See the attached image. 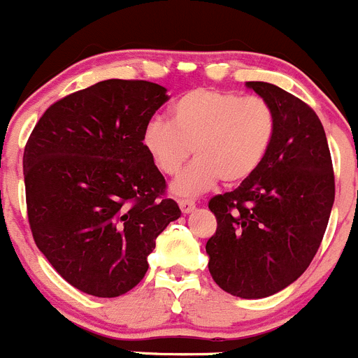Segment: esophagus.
<instances>
[{
	"instance_id": "34e87169",
	"label": "esophagus",
	"mask_w": 358,
	"mask_h": 358,
	"mask_svg": "<svg viewBox=\"0 0 358 358\" xmlns=\"http://www.w3.org/2000/svg\"><path fill=\"white\" fill-rule=\"evenodd\" d=\"M178 205H180V209H182L183 214L192 213V210H194V207H196V205H194V201H192V200H180Z\"/></svg>"
}]
</instances>
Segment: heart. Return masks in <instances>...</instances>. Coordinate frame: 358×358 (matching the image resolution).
<instances>
[{
	"label": "heart",
	"instance_id": "1",
	"mask_svg": "<svg viewBox=\"0 0 358 358\" xmlns=\"http://www.w3.org/2000/svg\"><path fill=\"white\" fill-rule=\"evenodd\" d=\"M275 111L263 97L196 88L171 106V122L149 120L142 144L162 175L182 176L173 183L178 198H196L220 180L238 185L257 173L275 138Z\"/></svg>",
	"mask_w": 358,
	"mask_h": 358
}]
</instances>
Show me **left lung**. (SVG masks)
Here are the masks:
<instances>
[{
    "instance_id": "1",
    "label": "left lung",
    "mask_w": 358,
    "mask_h": 358,
    "mask_svg": "<svg viewBox=\"0 0 358 358\" xmlns=\"http://www.w3.org/2000/svg\"><path fill=\"white\" fill-rule=\"evenodd\" d=\"M247 86L272 104L275 138L256 175L210 198L217 229L205 250L217 287L261 299L287 288L312 263L334 207L335 178L315 111L270 83Z\"/></svg>"
}]
</instances>
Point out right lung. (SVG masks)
<instances>
[{"instance_id": "right-lung-1", "label": "right lung", "mask_w": 358, "mask_h": 358, "mask_svg": "<svg viewBox=\"0 0 358 358\" xmlns=\"http://www.w3.org/2000/svg\"><path fill=\"white\" fill-rule=\"evenodd\" d=\"M166 92L149 80H102L50 106L24 145L34 241L85 294L135 288L155 239L182 214L142 144Z\"/></svg>"}]
</instances>
